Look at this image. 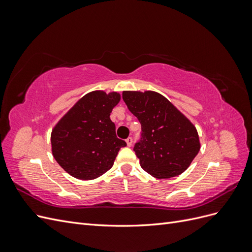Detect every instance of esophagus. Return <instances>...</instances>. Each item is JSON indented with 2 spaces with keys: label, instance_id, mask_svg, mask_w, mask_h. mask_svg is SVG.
<instances>
[{
  "label": "esophagus",
  "instance_id": "1",
  "mask_svg": "<svg viewBox=\"0 0 252 252\" xmlns=\"http://www.w3.org/2000/svg\"><path fill=\"white\" fill-rule=\"evenodd\" d=\"M126 143H127V146L130 147L131 145H132V138H128V139H126Z\"/></svg>",
  "mask_w": 252,
  "mask_h": 252
}]
</instances>
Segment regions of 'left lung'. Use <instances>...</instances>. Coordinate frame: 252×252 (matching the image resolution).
<instances>
[{
    "label": "left lung",
    "mask_w": 252,
    "mask_h": 252,
    "mask_svg": "<svg viewBox=\"0 0 252 252\" xmlns=\"http://www.w3.org/2000/svg\"><path fill=\"white\" fill-rule=\"evenodd\" d=\"M123 100L141 123V138L133 150L142 168L158 179L184 172L201 147L191 122L155 91H124Z\"/></svg>",
    "instance_id": "1"
}]
</instances>
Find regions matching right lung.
I'll use <instances>...</instances> for the list:
<instances>
[{
	"instance_id": "1",
	"label": "right lung",
	"mask_w": 252,
	"mask_h": 252,
	"mask_svg": "<svg viewBox=\"0 0 252 252\" xmlns=\"http://www.w3.org/2000/svg\"><path fill=\"white\" fill-rule=\"evenodd\" d=\"M118 93L96 90L84 95L59 121L51 132L52 155L62 168L79 180L107 172L126 142L116 134L110 113L120 102Z\"/></svg>"
}]
</instances>
